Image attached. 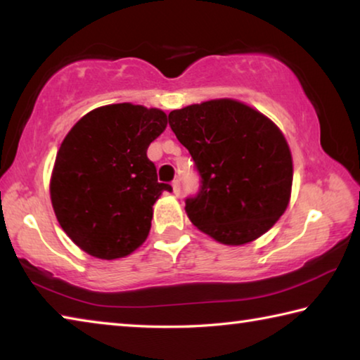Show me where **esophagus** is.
Returning <instances> with one entry per match:
<instances>
[{"instance_id": "obj_1", "label": "esophagus", "mask_w": 360, "mask_h": 360, "mask_svg": "<svg viewBox=\"0 0 360 360\" xmlns=\"http://www.w3.org/2000/svg\"><path fill=\"white\" fill-rule=\"evenodd\" d=\"M172 186H173V193L176 195V197H178V195L181 193V182H179V179H174L172 182Z\"/></svg>"}]
</instances>
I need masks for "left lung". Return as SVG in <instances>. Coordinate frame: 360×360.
I'll use <instances>...</instances> for the list:
<instances>
[{"label": "left lung", "instance_id": "left-lung-1", "mask_svg": "<svg viewBox=\"0 0 360 360\" xmlns=\"http://www.w3.org/2000/svg\"><path fill=\"white\" fill-rule=\"evenodd\" d=\"M168 122L202 176L200 192L186 200L195 227L229 246L270 230L288 208L294 178L281 130L230 98L174 109Z\"/></svg>", "mask_w": 360, "mask_h": 360}]
</instances>
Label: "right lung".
I'll list each match as a JSON object with an SVG mask.
<instances>
[{
    "label": "right lung",
    "instance_id": "obj_1",
    "mask_svg": "<svg viewBox=\"0 0 360 360\" xmlns=\"http://www.w3.org/2000/svg\"><path fill=\"white\" fill-rule=\"evenodd\" d=\"M165 129L162 109L119 103L87 112L65 136L51 200L58 224L82 251L114 260L148 238L152 206L172 192L148 158L149 144Z\"/></svg>",
    "mask_w": 360,
    "mask_h": 360
}]
</instances>
